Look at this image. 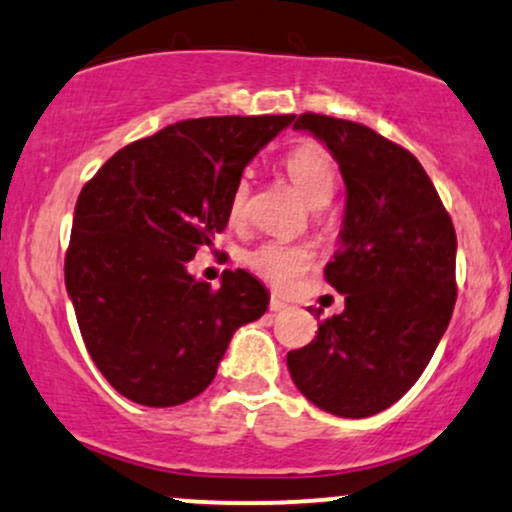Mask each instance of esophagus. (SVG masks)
<instances>
[{
  "instance_id": "1",
  "label": "esophagus",
  "mask_w": 512,
  "mask_h": 512,
  "mask_svg": "<svg viewBox=\"0 0 512 512\" xmlns=\"http://www.w3.org/2000/svg\"><path fill=\"white\" fill-rule=\"evenodd\" d=\"M268 309H270V311H273V314H278V311H282V309H287V304H285V302H282V299H280V297H275V294H273V297H270V302H268Z\"/></svg>"
}]
</instances>
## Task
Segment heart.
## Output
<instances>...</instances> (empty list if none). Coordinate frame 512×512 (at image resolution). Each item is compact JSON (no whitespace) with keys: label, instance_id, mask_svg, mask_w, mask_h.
I'll return each instance as SVG.
<instances>
[{"label":"heart","instance_id":"obj_1","mask_svg":"<svg viewBox=\"0 0 512 512\" xmlns=\"http://www.w3.org/2000/svg\"><path fill=\"white\" fill-rule=\"evenodd\" d=\"M285 172L292 184L302 191L306 201L314 206H326L338 189V165H335L333 155L316 141H304L292 148L285 158ZM246 198H249V184L239 182L230 198L232 222L244 218ZM244 261L258 278L270 282L278 290H285L311 266V254L304 246L266 242L251 249Z\"/></svg>","mask_w":512,"mask_h":512}]
</instances>
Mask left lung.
I'll return each instance as SVG.
<instances>
[{"instance_id":"obj_1","label":"left lung","mask_w":512,"mask_h":512,"mask_svg":"<svg viewBox=\"0 0 512 512\" xmlns=\"http://www.w3.org/2000/svg\"><path fill=\"white\" fill-rule=\"evenodd\" d=\"M294 129L326 143L345 179L340 246L326 266L345 311L287 354V369L321 410L371 417L417 383L446 333L458 297L455 227L410 150L326 114H299Z\"/></svg>"}]
</instances>
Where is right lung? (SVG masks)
<instances>
[{
	"label": "right lung",
	"instance_id": "1",
	"mask_svg": "<svg viewBox=\"0 0 512 512\" xmlns=\"http://www.w3.org/2000/svg\"><path fill=\"white\" fill-rule=\"evenodd\" d=\"M294 114L201 117L165 126L112 155L76 201L64 280L100 374L124 398L174 407L218 374L234 330L266 314L246 270L220 287L186 261L227 227L234 186Z\"/></svg>",
	"mask_w": 512,
	"mask_h": 512
}]
</instances>
